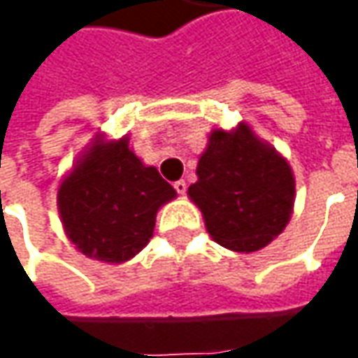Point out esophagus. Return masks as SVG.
<instances>
[{
    "instance_id": "obj_1",
    "label": "esophagus",
    "mask_w": 358,
    "mask_h": 358,
    "mask_svg": "<svg viewBox=\"0 0 358 358\" xmlns=\"http://www.w3.org/2000/svg\"><path fill=\"white\" fill-rule=\"evenodd\" d=\"M174 189H176L180 195H184L187 189V184L184 182V180H178V182H174Z\"/></svg>"
}]
</instances>
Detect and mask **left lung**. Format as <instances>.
Segmentation results:
<instances>
[{"instance_id":"left-lung-1","label":"left lung","mask_w":358,"mask_h":358,"mask_svg":"<svg viewBox=\"0 0 358 358\" xmlns=\"http://www.w3.org/2000/svg\"><path fill=\"white\" fill-rule=\"evenodd\" d=\"M187 195L201 209L213 240L251 253L266 248L289 222L295 180L284 157L241 122L232 132H210Z\"/></svg>"}]
</instances>
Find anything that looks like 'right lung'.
<instances>
[{
    "instance_id": "add662e5",
    "label": "right lung",
    "mask_w": 358,
    "mask_h": 358,
    "mask_svg": "<svg viewBox=\"0 0 358 358\" xmlns=\"http://www.w3.org/2000/svg\"><path fill=\"white\" fill-rule=\"evenodd\" d=\"M176 197L155 166H145L128 140H95L57 192L69 240L86 257L124 263L153 236L157 210Z\"/></svg>"
}]
</instances>
